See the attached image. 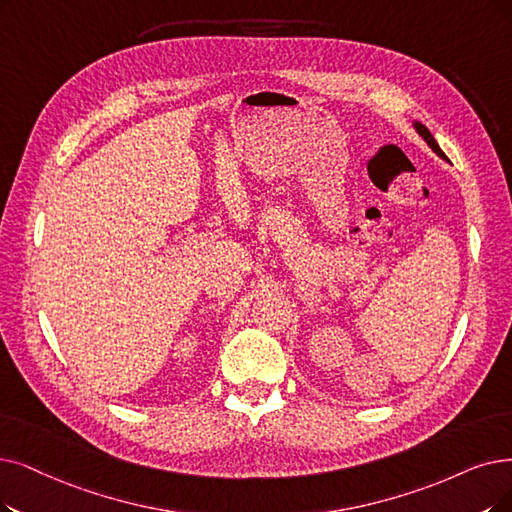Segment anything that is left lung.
Instances as JSON below:
<instances>
[{"label":"left lung","mask_w":512,"mask_h":512,"mask_svg":"<svg viewBox=\"0 0 512 512\" xmlns=\"http://www.w3.org/2000/svg\"><path fill=\"white\" fill-rule=\"evenodd\" d=\"M412 126H414V130L418 132V136H420V138H424L426 145L433 149V153H437L441 159H447V157H445V153L441 151V147L437 145V140L433 138V134H431V132H428V128H426V126H422L420 121H412Z\"/></svg>","instance_id":"1"}]
</instances>
